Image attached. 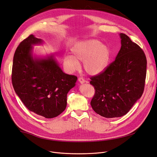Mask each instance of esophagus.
<instances>
[{
    "instance_id": "1",
    "label": "esophagus",
    "mask_w": 157,
    "mask_h": 157,
    "mask_svg": "<svg viewBox=\"0 0 157 157\" xmlns=\"http://www.w3.org/2000/svg\"><path fill=\"white\" fill-rule=\"evenodd\" d=\"M78 82H79L80 83H81V84H83V83L85 82V80H84L83 78H81V77L78 78Z\"/></svg>"
}]
</instances>
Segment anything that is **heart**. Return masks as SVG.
I'll list each match as a JSON object with an SVG mask.
<instances>
[{"label": "heart", "mask_w": 157, "mask_h": 157, "mask_svg": "<svg viewBox=\"0 0 157 157\" xmlns=\"http://www.w3.org/2000/svg\"><path fill=\"white\" fill-rule=\"evenodd\" d=\"M72 56L63 57V65L69 73L80 67L78 61H83L84 71L90 75L101 73L107 67L109 59V50L100 41L89 39L80 41L71 50Z\"/></svg>", "instance_id": "obj_1"}]
</instances>
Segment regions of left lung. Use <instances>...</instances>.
<instances>
[{"instance_id":"1","label":"left lung","mask_w":157,"mask_h":157,"mask_svg":"<svg viewBox=\"0 0 157 157\" xmlns=\"http://www.w3.org/2000/svg\"><path fill=\"white\" fill-rule=\"evenodd\" d=\"M115 60L103 72L90 78L95 94L90 104L105 118L124 116L144 93L147 72L144 52L124 33Z\"/></svg>"}]
</instances>
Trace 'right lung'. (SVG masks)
<instances>
[{
  "mask_svg": "<svg viewBox=\"0 0 157 157\" xmlns=\"http://www.w3.org/2000/svg\"><path fill=\"white\" fill-rule=\"evenodd\" d=\"M42 42L31 35L19 44L13 56L12 82L30 111L52 118L65 109L67 93L77 77L63 73L53 55L43 58L33 56V46Z\"/></svg>",
  "mask_w": 157,
  "mask_h": 157,
  "instance_id": "obj_1",
  "label": "right lung"
}]
</instances>
